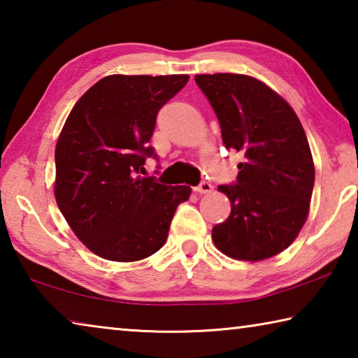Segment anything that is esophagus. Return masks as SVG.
<instances>
[{"label":"esophagus","instance_id":"34e87169","mask_svg":"<svg viewBox=\"0 0 358 358\" xmlns=\"http://www.w3.org/2000/svg\"><path fill=\"white\" fill-rule=\"evenodd\" d=\"M194 189H196L199 194H208L213 191V186H211V183H208V181H202V183L194 187Z\"/></svg>","mask_w":358,"mask_h":358}]
</instances>
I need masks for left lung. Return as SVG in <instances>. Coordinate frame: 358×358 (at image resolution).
Returning <instances> with one entry per match:
<instances>
[{
  "instance_id": "8db88e82",
  "label": "left lung",
  "mask_w": 358,
  "mask_h": 358,
  "mask_svg": "<svg viewBox=\"0 0 358 358\" xmlns=\"http://www.w3.org/2000/svg\"><path fill=\"white\" fill-rule=\"evenodd\" d=\"M196 83L220 120L226 148L241 151L237 183L217 191L230 215L211 230L226 256L257 262L286 250L305 226L314 186L310 143L289 102L245 74H201Z\"/></svg>"
}]
</instances>
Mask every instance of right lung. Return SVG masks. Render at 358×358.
Masks as SVG:
<instances>
[{
  "label": "right lung",
  "mask_w": 358,
  "mask_h": 358,
  "mask_svg": "<svg viewBox=\"0 0 358 358\" xmlns=\"http://www.w3.org/2000/svg\"><path fill=\"white\" fill-rule=\"evenodd\" d=\"M189 76L101 78L72 107L55 148L53 192L82 243L102 259L136 262L164 246L189 186L143 178L156 115Z\"/></svg>",
  "instance_id": "1"
}]
</instances>
